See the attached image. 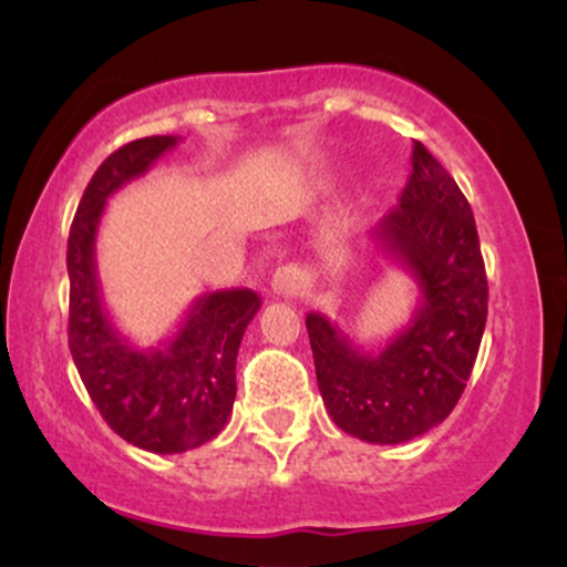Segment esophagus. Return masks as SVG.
Here are the masks:
<instances>
[{"label":"esophagus","mask_w":567,"mask_h":567,"mask_svg":"<svg viewBox=\"0 0 567 567\" xmlns=\"http://www.w3.org/2000/svg\"><path fill=\"white\" fill-rule=\"evenodd\" d=\"M271 288L279 296H298L303 288V271L298 266H279L271 277Z\"/></svg>","instance_id":"1"}]
</instances>
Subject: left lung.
I'll return each mask as SVG.
<instances>
[{
  "instance_id": "left-lung-1",
  "label": "left lung",
  "mask_w": 567,
  "mask_h": 567,
  "mask_svg": "<svg viewBox=\"0 0 567 567\" xmlns=\"http://www.w3.org/2000/svg\"><path fill=\"white\" fill-rule=\"evenodd\" d=\"M373 243L419 285L413 320L379 351L357 347L317 311L306 317V330L320 394L338 429L375 445H396L451 415L487 320L472 207L424 143H413V171L400 205L375 226Z\"/></svg>"
}]
</instances>
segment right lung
<instances>
[{
  "mask_svg": "<svg viewBox=\"0 0 567 567\" xmlns=\"http://www.w3.org/2000/svg\"><path fill=\"white\" fill-rule=\"evenodd\" d=\"M175 135L130 141L103 159L84 188L69 231V349L103 421L141 451L171 455L210 442L237 396V351L261 309L247 288L205 292L171 341L138 349L122 338L101 301L95 234L116 188L141 178Z\"/></svg>",
  "mask_w": 567,
  "mask_h": 567,
  "instance_id": "obj_1",
  "label": "right lung"
}]
</instances>
